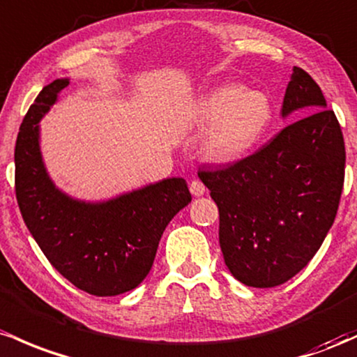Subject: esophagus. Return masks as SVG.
<instances>
[{
    "mask_svg": "<svg viewBox=\"0 0 357 357\" xmlns=\"http://www.w3.org/2000/svg\"><path fill=\"white\" fill-rule=\"evenodd\" d=\"M190 192H192V195H195V197H200V195L206 194V185H204L200 180H192Z\"/></svg>",
    "mask_w": 357,
    "mask_h": 357,
    "instance_id": "1",
    "label": "esophagus"
}]
</instances>
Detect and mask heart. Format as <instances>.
<instances>
[{"mask_svg":"<svg viewBox=\"0 0 357 357\" xmlns=\"http://www.w3.org/2000/svg\"><path fill=\"white\" fill-rule=\"evenodd\" d=\"M195 121L207 126L200 142L204 157L215 163H234L265 138L273 123V104L265 92L224 84L199 99Z\"/></svg>","mask_w":357,"mask_h":357,"instance_id":"heart-1","label":"heart"}]
</instances>
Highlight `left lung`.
<instances>
[{"label": "left lung", "instance_id": "1", "mask_svg": "<svg viewBox=\"0 0 357 357\" xmlns=\"http://www.w3.org/2000/svg\"><path fill=\"white\" fill-rule=\"evenodd\" d=\"M298 109L307 116L256 153L199 172L219 207L224 261L248 287H278L297 275L337 214L346 165L342 131L317 82L294 67L282 116Z\"/></svg>", "mask_w": 357, "mask_h": 357}]
</instances>
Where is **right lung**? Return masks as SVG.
<instances>
[{
	"label": "right lung",
	"instance_id": "obj_1",
	"mask_svg": "<svg viewBox=\"0 0 357 357\" xmlns=\"http://www.w3.org/2000/svg\"><path fill=\"white\" fill-rule=\"evenodd\" d=\"M67 86L69 79H57L43 87L20 126L17 200L28 231L52 266L87 294L113 297L145 280L163 231L192 197L180 177L102 202L74 199L55 187L42 158L38 123Z\"/></svg>",
	"mask_w": 357,
	"mask_h": 357
}]
</instances>
